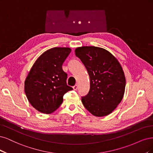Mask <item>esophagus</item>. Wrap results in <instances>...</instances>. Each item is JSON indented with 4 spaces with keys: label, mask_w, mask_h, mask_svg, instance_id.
I'll return each instance as SVG.
<instances>
[{
    "label": "esophagus",
    "mask_w": 153,
    "mask_h": 153,
    "mask_svg": "<svg viewBox=\"0 0 153 153\" xmlns=\"http://www.w3.org/2000/svg\"><path fill=\"white\" fill-rule=\"evenodd\" d=\"M77 88H78V85H75L74 86H73V90H77Z\"/></svg>",
    "instance_id": "obj_1"
}]
</instances>
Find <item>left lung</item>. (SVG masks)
I'll list each match as a JSON object with an SVG mask.
<instances>
[{"instance_id":"1","label":"left lung","mask_w":153,"mask_h":153,"mask_svg":"<svg viewBox=\"0 0 153 153\" xmlns=\"http://www.w3.org/2000/svg\"><path fill=\"white\" fill-rule=\"evenodd\" d=\"M75 54L90 79L89 93L81 98L83 105L95 116L109 115L125 93L126 79L120 62L109 51L95 46L77 48Z\"/></svg>"}]
</instances>
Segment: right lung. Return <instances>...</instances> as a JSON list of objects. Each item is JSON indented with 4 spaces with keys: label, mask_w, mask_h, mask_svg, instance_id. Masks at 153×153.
Returning a JSON list of instances; mask_svg holds the SVG:
<instances>
[{
    "label": "right lung",
    "mask_w": 153,
    "mask_h": 153,
    "mask_svg": "<svg viewBox=\"0 0 153 153\" xmlns=\"http://www.w3.org/2000/svg\"><path fill=\"white\" fill-rule=\"evenodd\" d=\"M71 52L69 48L55 47L39 56L25 81V93L32 107L44 114L56 111L63 97L72 88L67 85L62 64Z\"/></svg>",
    "instance_id": "add662e5"
}]
</instances>
